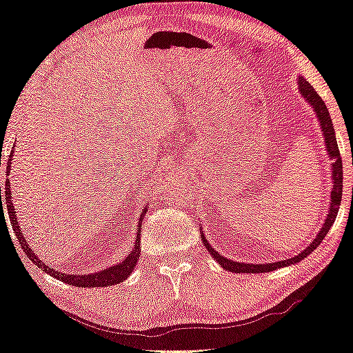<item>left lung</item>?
<instances>
[{
    "mask_svg": "<svg viewBox=\"0 0 353 353\" xmlns=\"http://www.w3.org/2000/svg\"><path fill=\"white\" fill-rule=\"evenodd\" d=\"M298 87H299V92H301V94H303V98L306 99L309 104H311L315 115H317V119L320 122V128H322V131H323L325 147H327L330 160L333 161L331 163V177H333V187H331L328 215H327V219H325V223L322 225V228H320L317 236H315V239L306 247V249L301 250V254L294 255V256H292V259H285L282 261L265 263V265H259V263H239V261L225 259V256L220 255L217 250H214V247L208 243V239L204 238V233L201 231V239H203L204 247H206V249L210 252V255L214 256V260L230 272H247V274H259V272H270V271L279 270V268L290 266V265H293V263L304 260L309 254H311V252L317 249L320 243L325 239V236H327L330 228L333 227L336 215H338V210L341 206V198H343V160H341L338 143H336L333 122H331L330 112H328L327 106H325L323 99L319 97V93L314 90L311 83H309L306 79L299 77Z\"/></svg>",
    "mask_w": 353,
    "mask_h": 353,
    "instance_id": "8db88e82",
    "label": "left lung"
}]
</instances>
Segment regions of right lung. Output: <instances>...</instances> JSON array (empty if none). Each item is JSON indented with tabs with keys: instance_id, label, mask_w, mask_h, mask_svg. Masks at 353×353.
Wrapping results in <instances>:
<instances>
[{
	"instance_id": "obj_1",
	"label": "right lung",
	"mask_w": 353,
	"mask_h": 353,
	"mask_svg": "<svg viewBox=\"0 0 353 353\" xmlns=\"http://www.w3.org/2000/svg\"><path fill=\"white\" fill-rule=\"evenodd\" d=\"M14 150L10 152L9 155V160H8V172L10 171V159H12ZM1 163V159H0ZM4 197V200L1 198ZM3 203L8 204V214H9V220H10V225H12V230L15 236H17L20 245H22V249L26 255L30 256V260L34 263V265H38L39 270H42L47 274H50L52 277L59 279V281L65 282V283H70V285H74V287H83V288H93V287H109V285H115V283H120L123 282L126 277H128L131 272L134 271V266L136 263H138L139 259V254H141V238H139V233H141V223H143V217L147 212V206L144 208L143 214H141L139 217V222H138V230H136V238H134V247L133 250L130 252L128 255H126V259L122 260L117 265L106 268V270H101L98 272H90V274H65V272L59 271V268L54 270V268H49L46 265L44 261L39 260V256L34 254L33 249L28 245L26 243V238H23L22 234V230L19 227V222H17V214H15V209L12 206V203H10V187H9V181L6 182V187H4V196H1V187H0V212L1 215L4 214V208H3Z\"/></svg>"
}]
</instances>
